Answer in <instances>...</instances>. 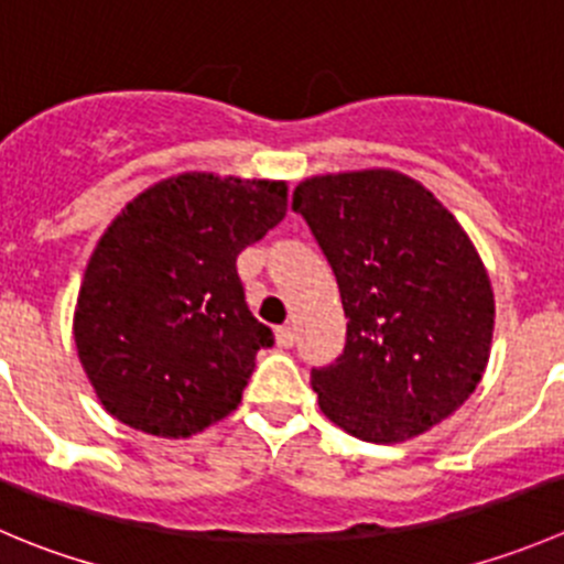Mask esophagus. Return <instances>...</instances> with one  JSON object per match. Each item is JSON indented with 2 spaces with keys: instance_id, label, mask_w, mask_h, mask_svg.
<instances>
[{
  "instance_id": "1",
  "label": "esophagus",
  "mask_w": 564,
  "mask_h": 564,
  "mask_svg": "<svg viewBox=\"0 0 564 564\" xmlns=\"http://www.w3.org/2000/svg\"><path fill=\"white\" fill-rule=\"evenodd\" d=\"M275 338H278V347L289 349L294 341H297V333H294V327L283 325V327H278V330H275Z\"/></svg>"
}]
</instances>
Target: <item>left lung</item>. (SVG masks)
Masks as SVG:
<instances>
[{
	"instance_id": "left-lung-1",
	"label": "left lung",
	"mask_w": 564,
	"mask_h": 564,
	"mask_svg": "<svg viewBox=\"0 0 564 564\" xmlns=\"http://www.w3.org/2000/svg\"><path fill=\"white\" fill-rule=\"evenodd\" d=\"M292 209L349 319L344 352L311 369L322 413L369 444L427 433L488 366L496 305L477 248L427 187L397 171L305 178Z\"/></svg>"
}]
</instances>
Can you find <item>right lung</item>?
Masks as SVG:
<instances>
[{
    "mask_svg": "<svg viewBox=\"0 0 564 564\" xmlns=\"http://www.w3.org/2000/svg\"><path fill=\"white\" fill-rule=\"evenodd\" d=\"M286 217V184L182 173L137 195L87 261L74 341L104 408L189 438L242 402L272 330L250 314L237 256Z\"/></svg>",
    "mask_w": 564,
    "mask_h": 564,
    "instance_id": "obj_1",
    "label": "right lung"
}]
</instances>
